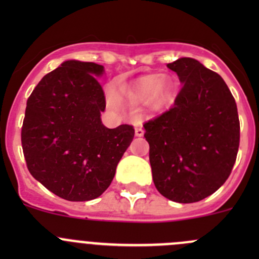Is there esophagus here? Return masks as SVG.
<instances>
[{
	"label": "esophagus",
	"instance_id": "obj_1",
	"mask_svg": "<svg viewBox=\"0 0 259 259\" xmlns=\"http://www.w3.org/2000/svg\"><path fill=\"white\" fill-rule=\"evenodd\" d=\"M135 135L137 137H143L144 135V130L142 127H135Z\"/></svg>",
	"mask_w": 259,
	"mask_h": 259
}]
</instances>
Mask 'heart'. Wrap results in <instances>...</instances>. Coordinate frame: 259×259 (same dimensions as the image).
Returning a JSON list of instances; mask_svg holds the SVG:
<instances>
[{
	"label": "heart",
	"instance_id": "1",
	"mask_svg": "<svg viewBox=\"0 0 259 259\" xmlns=\"http://www.w3.org/2000/svg\"><path fill=\"white\" fill-rule=\"evenodd\" d=\"M176 90L174 81L169 76H161L159 74L148 75L139 80L134 86H125L119 83V98L113 88L105 91L106 104L109 108L119 111L121 109L120 101H125L129 105L148 104L153 111L161 110L171 101Z\"/></svg>",
	"mask_w": 259,
	"mask_h": 259
}]
</instances>
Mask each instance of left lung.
I'll list each match as a JSON object with an SVG mask.
<instances>
[{
    "instance_id": "left-lung-1",
    "label": "left lung",
    "mask_w": 259,
    "mask_h": 259,
    "mask_svg": "<svg viewBox=\"0 0 259 259\" xmlns=\"http://www.w3.org/2000/svg\"><path fill=\"white\" fill-rule=\"evenodd\" d=\"M166 66L183 83L174 106L144 124L156 189L177 203H194L224 184L236 163L239 119L224 80L198 60Z\"/></svg>"
}]
</instances>
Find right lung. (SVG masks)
<instances>
[{
  "label": "right lung",
  "mask_w": 259,
  "mask_h": 259,
  "mask_svg": "<svg viewBox=\"0 0 259 259\" xmlns=\"http://www.w3.org/2000/svg\"><path fill=\"white\" fill-rule=\"evenodd\" d=\"M103 65L67 60L41 79L27 100L21 142L28 171L70 202L100 197L134 138L132 125L108 129Z\"/></svg>",
  "instance_id": "obj_1"
}]
</instances>
